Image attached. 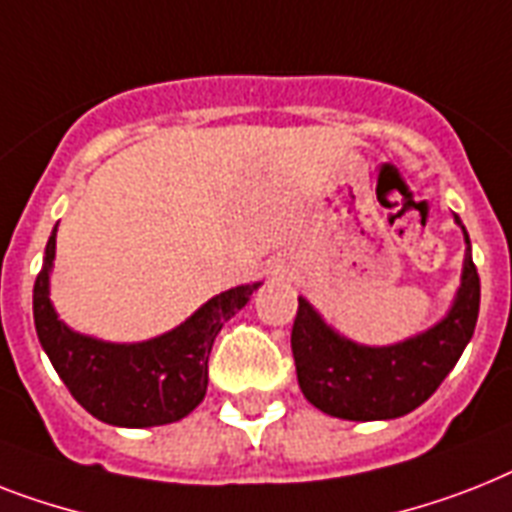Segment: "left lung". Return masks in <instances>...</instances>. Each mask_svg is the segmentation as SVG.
Instances as JSON below:
<instances>
[{"instance_id": "1", "label": "left lung", "mask_w": 512, "mask_h": 512, "mask_svg": "<svg viewBox=\"0 0 512 512\" xmlns=\"http://www.w3.org/2000/svg\"><path fill=\"white\" fill-rule=\"evenodd\" d=\"M455 223L465 239L460 286L447 315L421 334L381 347L352 342L299 297L292 352L299 389L310 405L344 421H392L439 389L471 342L481 299L471 239L458 215Z\"/></svg>"}]
</instances>
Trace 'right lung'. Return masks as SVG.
<instances>
[{"instance_id":"obj_1","label":"right lung","mask_w":512,"mask_h":512,"mask_svg":"<svg viewBox=\"0 0 512 512\" xmlns=\"http://www.w3.org/2000/svg\"><path fill=\"white\" fill-rule=\"evenodd\" d=\"M54 252L57 226L33 284V323L54 371L78 405L97 421L123 429H149L186 418L205 400L215 336L263 284L255 281L215 294L184 323L144 342H105L60 321L49 297Z\"/></svg>"}]
</instances>
